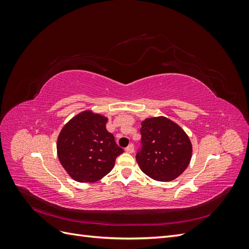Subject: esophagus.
<instances>
[{"label":"esophagus","mask_w":249,"mask_h":249,"mask_svg":"<svg viewBox=\"0 0 249 249\" xmlns=\"http://www.w3.org/2000/svg\"><path fill=\"white\" fill-rule=\"evenodd\" d=\"M133 152H134V145L133 144H130L129 146L125 148V153H127V154H133Z\"/></svg>","instance_id":"obj_1"}]
</instances>
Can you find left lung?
I'll return each instance as SVG.
<instances>
[{"label": "left lung", "mask_w": 249, "mask_h": 249, "mask_svg": "<svg viewBox=\"0 0 249 249\" xmlns=\"http://www.w3.org/2000/svg\"><path fill=\"white\" fill-rule=\"evenodd\" d=\"M142 148L136 155L140 169L159 182H170L186 170L192 157V143L177 123L165 116L141 122Z\"/></svg>", "instance_id": "1"}]
</instances>
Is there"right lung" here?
I'll list each match as a JSON object with an SVG mask.
<instances>
[{"mask_svg":"<svg viewBox=\"0 0 249 249\" xmlns=\"http://www.w3.org/2000/svg\"><path fill=\"white\" fill-rule=\"evenodd\" d=\"M107 122L108 117L85 110L70 119L59 133L58 159L79 183H94L107 176L124 153L107 131Z\"/></svg>","mask_w":249,"mask_h":249,"instance_id":"obj_1","label":"right lung"}]
</instances>
